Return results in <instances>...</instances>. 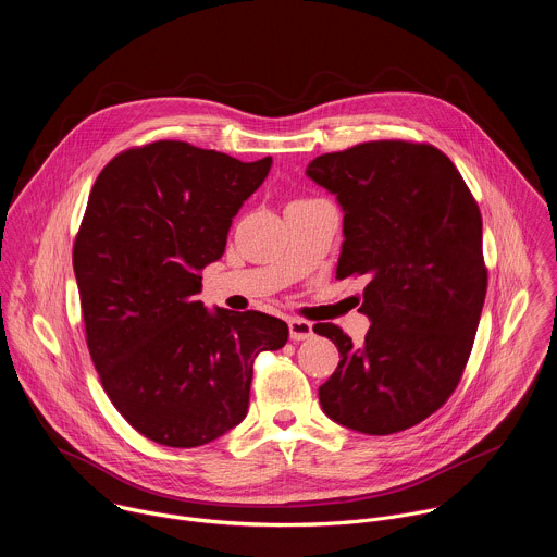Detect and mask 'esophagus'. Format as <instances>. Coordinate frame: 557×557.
Instances as JSON below:
<instances>
[{
	"label": "esophagus",
	"mask_w": 557,
	"mask_h": 557,
	"mask_svg": "<svg viewBox=\"0 0 557 557\" xmlns=\"http://www.w3.org/2000/svg\"><path fill=\"white\" fill-rule=\"evenodd\" d=\"M288 335L293 342H304L312 337V324L304 320H288Z\"/></svg>",
	"instance_id": "34e87169"
}]
</instances>
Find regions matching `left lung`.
I'll use <instances>...</instances> for the list:
<instances>
[{
  "label": "left lung",
  "instance_id": "obj_1",
  "mask_svg": "<svg viewBox=\"0 0 557 557\" xmlns=\"http://www.w3.org/2000/svg\"><path fill=\"white\" fill-rule=\"evenodd\" d=\"M306 176L337 196V277L359 275L370 329L361 346L317 324L339 350L320 387L335 423L372 436L436 412L469 359L487 293L483 218L449 158L423 143L372 140L317 156Z\"/></svg>",
  "mask_w": 557,
  "mask_h": 557
}]
</instances>
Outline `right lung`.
Here are the masks:
<instances>
[{
  "mask_svg": "<svg viewBox=\"0 0 557 557\" xmlns=\"http://www.w3.org/2000/svg\"><path fill=\"white\" fill-rule=\"evenodd\" d=\"M271 163L156 140L112 158L90 191L72 251L90 357L114 408L158 445H207L243 423L256 357L288 339L277 317L194 297Z\"/></svg>",
  "mask_w": 557,
  "mask_h": 557,
  "instance_id": "right-lung-1",
  "label": "right lung"
}]
</instances>
